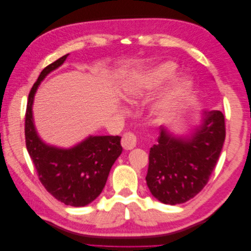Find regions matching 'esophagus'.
Segmentation results:
<instances>
[{
	"label": "esophagus",
	"instance_id": "34e87169",
	"mask_svg": "<svg viewBox=\"0 0 251 251\" xmlns=\"http://www.w3.org/2000/svg\"><path fill=\"white\" fill-rule=\"evenodd\" d=\"M136 136L132 132H126L123 135V138H121V146L125 150H132L136 147Z\"/></svg>",
	"mask_w": 251,
	"mask_h": 251
}]
</instances>
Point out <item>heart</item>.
<instances>
[{
  "label": "heart",
  "mask_w": 251,
  "mask_h": 251,
  "mask_svg": "<svg viewBox=\"0 0 251 251\" xmlns=\"http://www.w3.org/2000/svg\"><path fill=\"white\" fill-rule=\"evenodd\" d=\"M175 73H176V65L169 62L160 65L149 72L135 75L134 77L128 79L125 85V95L127 100H132L134 97L140 96L172 78ZM189 85H191V81L186 78L177 81L175 83L168 100H171L172 98L181 95Z\"/></svg>",
  "instance_id": "heart-1"
}]
</instances>
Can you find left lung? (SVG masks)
Segmentation results:
<instances>
[{
  "label": "left lung",
  "instance_id": "8db88e82",
  "mask_svg": "<svg viewBox=\"0 0 251 251\" xmlns=\"http://www.w3.org/2000/svg\"><path fill=\"white\" fill-rule=\"evenodd\" d=\"M225 118L205 111L191 138H175L160 126L158 143L150 150L147 184L156 199L176 205L191 200L207 184L225 140Z\"/></svg>",
  "mask_w": 251,
  "mask_h": 251
}]
</instances>
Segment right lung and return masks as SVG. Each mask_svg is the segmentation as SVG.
<instances>
[{
	"mask_svg": "<svg viewBox=\"0 0 251 251\" xmlns=\"http://www.w3.org/2000/svg\"><path fill=\"white\" fill-rule=\"evenodd\" d=\"M68 55L45 68L30 90L25 114V139L37 176L46 191L62 203L79 207L100 195L123 147L119 136H90L76 147L64 150L47 146L37 136L32 118L36 89L46 75L62 65Z\"/></svg>",
	"mask_w": 251,
	"mask_h": 251,
	"instance_id": "add662e5",
	"label": "right lung"
}]
</instances>
